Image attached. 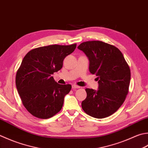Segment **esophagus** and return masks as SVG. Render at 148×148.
<instances>
[{
  "mask_svg": "<svg viewBox=\"0 0 148 148\" xmlns=\"http://www.w3.org/2000/svg\"><path fill=\"white\" fill-rule=\"evenodd\" d=\"M72 88H73V89H75V88H79L80 86H77V85H72Z\"/></svg>",
  "mask_w": 148,
  "mask_h": 148,
  "instance_id": "esophagus-1",
  "label": "esophagus"
}]
</instances>
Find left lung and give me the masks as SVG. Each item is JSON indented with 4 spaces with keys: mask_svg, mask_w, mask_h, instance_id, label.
Segmentation results:
<instances>
[{
    "mask_svg": "<svg viewBox=\"0 0 148 148\" xmlns=\"http://www.w3.org/2000/svg\"><path fill=\"white\" fill-rule=\"evenodd\" d=\"M89 61V71L97 76L98 90L86 88L82 101L86 114L97 119L110 116L123 105L128 89L131 72L119 49L101 41L83 42L78 46Z\"/></svg>",
    "mask_w": 148,
    "mask_h": 148,
    "instance_id": "obj_1",
    "label": "left lung"
}]
</instances>
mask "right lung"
<instances>
[{
	"instance_id": "add662e5",
	"label": "right lung",
	"mask_w": 148,
	"mask_h": 148,
	"mask_svg": "<svg viewBox=\"0 0 148 148\" xmlns=\"http://www.w3.org/2000/svg\"><path fill=\"white\" fill-rule=\"evenodd\" d=\"M76 47V43L44 46L24 56L16 72V86L23 105L33 116L45 119L61 110L72 86L57 83L52 74L62 68L63 60Z\"/></svg>"
}]
</instances>
